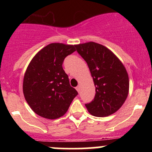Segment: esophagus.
I'll return each instance as SVG.
<instances>
[{"instance_id": "34e87169", "label": "esophagus", "mask_w": 152, "mask_h": 152, "mask_svg": "<svg viewBox=\"0 0 152 152\" xmlns=\"http://www.w3.org/2000/svg\"><path fill=\"white\" fill-rule=\"evenodd\" d=\"M76 90H77L78 92H80V87H79V86H77V87H76Z\"/></svg>"}]
</instances>
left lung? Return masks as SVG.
<instances>
[{
	"label": "left lung",
	"instance_id": "1",
	"mask_svg": "<svg viewBox=\"0 0 152 152\" xmlns=\"http://www.w3.org/2000/svg\"><path fill=\"white\" fill-rule=\"evenodd\" d=\"M76 51L88 65L96 95L85 107L90 114L106 117L115 113L126 99L129 76L124 65L107 48L93 42L76 45Z\"/></svg>",
	"mask_w": 152,
	"mask_h": 152
}]
</instances>
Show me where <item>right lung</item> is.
<instances>
[{
    "instance_id": "1",
    "label": "right lung",
    "mask_w": 152,
    "mask_h": 152,
    "mask_svg": "<svg viewBox=\"0 0 152 152\" xmlns=\"http://www.w3.org/2000/svg\"><path fill=\"white\" fill-rule=\"evenodd\" d=\"M76 45L51 43L31 61L23 79L24 97L38 115L56 119L64 115L78 92L70 85L62 68L64 59Z\"/></svg>"
}]
</instances>
